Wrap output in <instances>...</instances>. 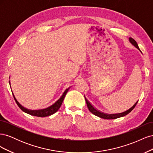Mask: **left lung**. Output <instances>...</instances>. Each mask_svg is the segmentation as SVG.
I'll use <instances>...</instances> for the list:
<instances>
[{
    "label": "left lung",
    "mask_w": 153,
    "mask_h": 153,
    "mask_svg": "<svg viewBox=\"0 0 153 153\" xmlns=\"http://www.w3.org/2000/svg\"><path fill=\"white\" fill-rule=\"evenodd\" d=\"M129 41H130L131 43L133 45L135 46V47L137 48H138V50H140L139 47H138V44H137V43L136 42V41L135 39H133L132 38H129ZM85 101H86L87 107H88V108H89L90 112L92 114H93L94 115H96V116L100 117L103 118V119H117V118H119V117L124 116V115H126L128 114L129 112H131L132 110L135 107L136 105L138 103V101H137V102L135 105H134L131 108H129V110H128L127 111H126V112H123V113H121V114H104L103 112H100V111H98V110H96V108H94L93 106H92V105L89 102V101H88V100L86 99L85 97Z\"/></svg>",
    "instance_id": "obj_1"
}]
</instances>
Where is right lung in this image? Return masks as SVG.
<instances>
[{"instance_id":"add662e5","label":"right lung","mask_w":153,"mask_h":153,"mask_svg":"<svg viewBox=\"0 0 153 153\" xmlns=\"http://www.w3.org/2000/svg\"><path fill=\"white\" fill-rule=\"evenodd\" d=\"M69 89H70V87L68 88V89L65 91H64L62 96L61 97V98H60V99L58 100L53 105L50 106H49V107L45 108V109L39 110H29V109H27V108H24V106H22L19 103H18V101L15 98V96H14L13 92L12 93H13L14 99H15L16 104L18 105V106H19V108L22 111H24V112H25L27 114H29L31 115H34V116L39 117H44L49 116V115H52L56 112H57L58 110L60 108V107H61V106L62 103V101H63L64 98H65V96Z\"/></svg>"}]
</instances>
